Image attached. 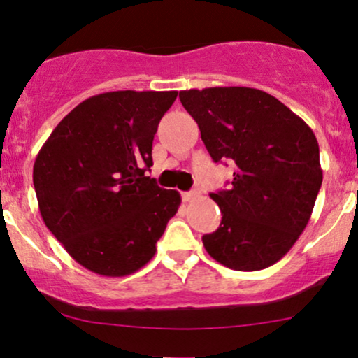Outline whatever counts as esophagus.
<instances>
[{
  "instance_id": "1",
  "label": "esophagus",
  "mask_w": 358,
  "mask_h": 358,
  "mask_svg": "<svg viewBox=\"0 0 358 358\" xmlns=\"http://www.w3.org/2000/svg\"><path fill=\"white\" fill-rule=\"evenodd\" d=\"M196 194H198L196 192H185V193H182V198H183V201H192Z\"/></svg>"
}]
</instances>
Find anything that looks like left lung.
<instances>
[{
	"instance_id": "left-lung-1",
	"label": "left lung",
	"mask_w": 358,
	"mask_h": 358,
	"mask_svg": "<svg viewBox=\"0 0 358 358\" xmlns=\"http://www.w3.org/2000/svg\"><path fill=\"white\" fill-rule=\"evenodd\" d=\"M213 162L234 164L229 189L211 193L221 224L203 236L213 259L234 271L278 262L309 223L322 185L310 127L278 99L251 87L180 90Z\"/></svg>"
}]
</instances>
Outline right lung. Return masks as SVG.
<instances>
[{"label":"right lung","mask_w":358,"mask_h":358,"mask_svg":"<svg viewBox=\"0 0 358 358\" xmlns=\"http://www.w3.org/2000/svg\"><path fill=\"white\" fill-rule=\"evenodd\" d=\"M176 90H115L85 99L59 122L33 169L41 216L92 273L120 278L152 259L180 193L145 175Z\"/></svg>","instance_id":"obj_1"}]
</instances>
